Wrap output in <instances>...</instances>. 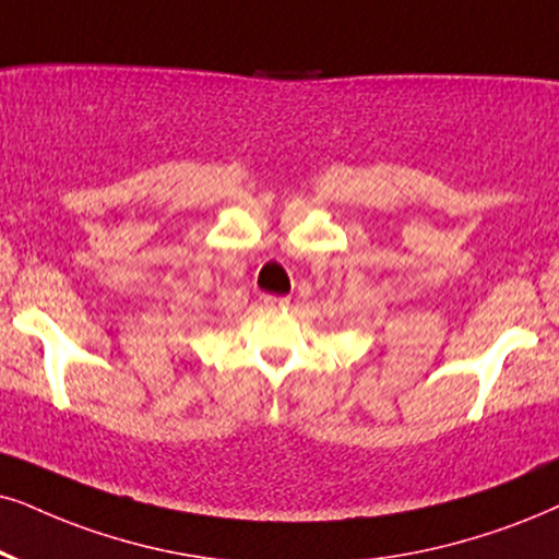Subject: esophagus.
<instances>
[{
    "label": "esophagus",
    "instance_id": "1",
    "mask_svg": "<svg viewBox=\"0 0 559 559\" xmlns=\"http://www.w3.org/2000/svg\"><path fill=\"white\" fill-rule=\"evenodd\" d=\"M263 304H265V307H273V309H284V307H288V304H292V299H288V296L265 294L263 296Z\"/></svg>",
    "mask_w": 559,
    "mask_h": 559
}]
</instances>
